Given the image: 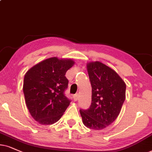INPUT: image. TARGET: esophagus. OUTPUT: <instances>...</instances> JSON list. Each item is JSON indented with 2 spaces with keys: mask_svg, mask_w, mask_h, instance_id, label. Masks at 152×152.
Instances as JSON below:
<instances>
[{
  "mask_svg": "<svg viewBox=\"0 0 152 152\" xmlns=\"http://www.w3.org/2000/svg\"><path fill=\"white\" fill-rule=\"evenodd\" d=\"M78 94L77 93V94H76V95H74V101H76V100H78Z\"/></svg>",
  "mask_w": 152,
  "mask_h": 152,
  "instance_id": "34e87169",
  "label": "esophagus"
}]
</instances>
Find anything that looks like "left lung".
Listing matches in <instances>:
<instances>
[{
	"label": "left lung",
	"instance_id": "1",
	"mask_svg": "<svg viewBox=\"0 0 152 152\" xmlns=\"http://www.w3.org/2000/svg\"><path fill=\"white\" fill-rule=\"evenodd\" d=\"M92 86V102L88 109H80L86 127L104 129L118 117L126 99V86L110 67L99 62L87 64Z\"/></svg>",
	"mask_w": 152,
	"mask_h": 152
}]
</instances>
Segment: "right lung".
I'll return each mask as SVG.
<instances>
[{"instance_id":"right-lung-1","label":"right lung","mask_w":152,"mask_h":152,"mask_svg":"<svg viewBox=\"0 0 152 152\" xmlns=\"http://www.w3.org/2000/svg\"><path fill=\"white\" fill-rule=\"evenodd\" d=\"M74 64L72 59L51 57L34 66L25 74V102L31 115L39 124L56 123L69 105L72 100L64 94L69 83L65 74Z\"/></svg>"}]
</instances>
